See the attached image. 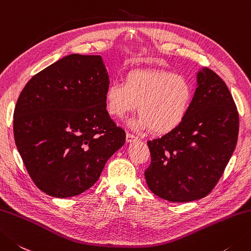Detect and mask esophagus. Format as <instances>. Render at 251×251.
Masks as SVG:
<instances>
[{
	"instance_id": "34e87169",
	"label": "esophagus",
	"mask_w": 251,
	"mask_h": 251,
	"mask_svg": "<svg viewBox=\"0 0 251 251\" xmlns=\"http://www.w3.org/2000/svg\"><path fill=\"white\" fill-rule=\"evenodd\" d=\"M138 139V137L135 136L134 134H131V132H127L126 134V141L127 142H131V141H135Z\"/></svg>"
}]
</instances>
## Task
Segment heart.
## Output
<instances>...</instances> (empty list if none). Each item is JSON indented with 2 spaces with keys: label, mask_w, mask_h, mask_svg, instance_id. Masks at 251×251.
<instances>
[{
  "label": "heart",
  "mask_w": 251,
  "mask_h": 251,
  "mask_svg": "<svg viewBox=\"0 0 251 251\" xmlns=\"http://www.w3.org/2000/svg\"><path fill=\"white\" fill-rule=\"evenodd\" d=\"M193 100V88L184 77L166 71L135 70L126 74L124 82L113 81L106 88V109L122 119L137 111L132 125L168 134L181 124Z\"/></svg>",
  "instance_id": "1"
}]
</instances>
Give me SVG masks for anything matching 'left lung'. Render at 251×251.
<instances>
[{"label":"left lung","instance_id":"obj_1","mask_svg":"<svg viewBox=\"0 0 251 251\" xmlns=\"http://www.w3.org/2000/svg\"><path fill=\"white\" fill-rule=\"evenodd\" d=\"M181 124L147 141L151 162L145 171L149 189L172 202L205 197L218 184L237 144L239 115L222 78L204 67Z\"/></svg>","mask_w":251,"mask_h":251}]
</instances>
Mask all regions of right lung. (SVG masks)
I'll return each instance as SVG.
<instances>
[{
	"instance_id": "right-lung-1",
	"label": "right lung",
	"mask_w": 251,
	"mask_h": 251,
	"mask_svg": "<svg viewBox=\"0 0 251 251\" xmlns=\"http://www.w3.org/2000/svg\"><path fill=\"white\" fill-rule=\"evenodd\" d=\"M101 56L72 54L36 74L14 110V138L34 185L68 198L92 187L125 144L106 111Z\"/></svg>"
}]
</instances>
